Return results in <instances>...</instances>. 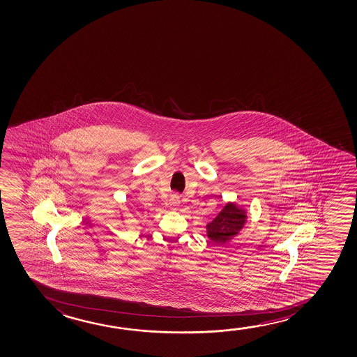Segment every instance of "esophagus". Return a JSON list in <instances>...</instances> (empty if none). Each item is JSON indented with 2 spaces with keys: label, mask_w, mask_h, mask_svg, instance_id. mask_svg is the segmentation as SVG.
Returning a JSON list of instances; mask_svg holds the SVG:
<instances>
[{
  "label": "esophagus",
  "mask_w": 357,
  "mask_h": 357,
  "mask_svg": "<svg viewBox=\"0 0 357 357\" xmlns=\"http://www.w3.org/2000/svg\"><path fill=\"white\" fill-rule=\"evenodd\" d=\"M180 197H178V196H171V198H170V203H169V204H170V208L171 209H177V208H178V206H180Z\"/></svg>",
  "instance_id": "1"
}]
</instances>
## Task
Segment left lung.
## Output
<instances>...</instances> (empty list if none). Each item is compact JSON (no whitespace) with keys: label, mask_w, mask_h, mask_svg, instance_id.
<instances>
[{"label":"left lung","mask_w":357,"mask_h":357,"mask_svg":"<svg viewBox=\"0 0 357 357\" xmlns=\"http://www.w3.org/2000/svg\"><path fill=\"white\" fill-rule=\"evenodd\" d=\"M248 214L236 203L228 202L218 215L207 224V236L215 244H225L239 234L244 228Z\"/></svg>","instance_id":"obj_1"}]
</instances>
